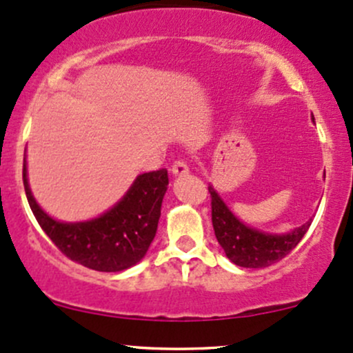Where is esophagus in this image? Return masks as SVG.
Here are the masks:
<instances>
[{
	"label": "esophagus",
	"mask_w": 353,
	"mask_h": 353,
	"mask_svg": "<svg viewBox=\"0 0 353 353\" xmlns=\"http://www.w3.org/2000/svg\"><path fill=\"white\" fill-rule=\"evenodd\" d=\"M172 173L173 176H185L190 173V170H188V165L185 161H176L175 165L172 166Z\"/></svg>",
	"instance_id": "1"
}]
</instances>
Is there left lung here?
<instances>
[{
	"instance_id": "obj_1",
	"label": "left lung",
	"mask_w": 353,
	"mask_h": 353,
	"mask_svg": "<svg viewBox=\"0 0 353 353\" xmlns=\"http://www.w3.org/2000/svg\"><path fill=\"white\" fill-rule=\"evenodd\" d=\"M208 192L212 195V225H214L215 237L225 256L241 268L257 269L278 263L296 248L298 242L312 225L310 219L308 222L290 232H264L236 217L214 185H208Z\"/></svg>"
}]
</instances>
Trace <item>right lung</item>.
Wrapping results in <instances>:
<instances>
[{
	"instance_id": "right-lung-1",
	"label": "right lung",
	"mask_w": 353,
	"mask_h": 353,
	"mask_svg": "<svg viewBox=\"0 0 353 353\" xmlns=\"http://www.w3.org/2000/svg\"><path fill=\"white\" fill-rule=\"evenodd\" d=\"M23 185L37 222L60 251L89 269L119 272L138 264L157 236L168 173L166 170L141 173L114 205L81 222L57 221L39 205L28 183L26 154Z\"/></svg>"
}]
</instances>
